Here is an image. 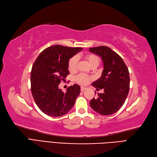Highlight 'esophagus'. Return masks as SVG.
<instances>
[{
  "mask_svg": "<svg viewBox=\"0 0 157 157\" xmlns=\"http://www.w3.org/2000/svg\"><path fill=\"white\" fill-rule=\"evenodd\" d=\"M86 89V88H85V87H83V86H82V87L80 88V91H84Z\"/></svg>",
  "mask_w": 157,
  "mask_h": 157,
  "instance_id": "1",
  "label": "esophagus"
}]
</instances>
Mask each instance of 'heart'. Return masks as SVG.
<instances>
[{
  "label": "heart",
  "mask_w": 157,
  "mask_h": 157,
  "mask_svg": "<svg viewBox=\"0 0 157 157\" xmlns=\"http://www.w3.org/2000/svg\"><path fill=\"white\" fill-rule=\"evenodd\" d=\"M84 57L86 58V60L88 62L90 66H92V65L94 64L99 65V58L97 55H94V54H87V55H85ZM77 62L78 59L76 56H74L69 59L68 62V69L70 71L73 72L77 69ZM90 80V77L89 76L82 73L78 75L76 78H75L76 82L81 85L86 84L89 82Z\"/></svg>",
  "instance_id": "b5f03b06"
}]
</instances>
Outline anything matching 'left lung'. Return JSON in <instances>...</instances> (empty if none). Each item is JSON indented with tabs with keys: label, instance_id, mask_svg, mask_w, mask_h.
<instances>
[{
	"label": "left lung",
	"instance_id": "8db88e82",
	"mask_svg": "<svg viewBox=\"0 0 157 157\" xmlns=\"http://www.w3.org/2000/svg\"><path fill=\"white\" fill-rule=\"evenodd\" d=\"M89 51L101 58L104 67L101 77L91 84L97 90H104V93L98 94L90 105L99 114L112 115L120 109L128 95V69L121 56L109 47L99 46L90 48Z\"/></svg>",
	"mask_w": 157,
	"mask_h": 157
}]
</instances>
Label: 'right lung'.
I'll list each match as a JSON object with an SVG mask.
<instances>
[{
  "label": "right lung",
  "mask_w": 157,
  "mask_h": 157,
  "mask_svg": "<svg viewBox=\"0 0 157 157\" xmlns=\"http://www.w3.org/2000/svg\"><path fill=\"white\" fill-rule=\"evenodd\" d=\"M82 49L55 45L46 48L35 60L31 71V91L37 106L45 114L60 117L74 106L80 86H69L63 93L58 85L69 74V59Z\"/></svg>",
  "instance_id": "add662e5"
}]
</instances>
